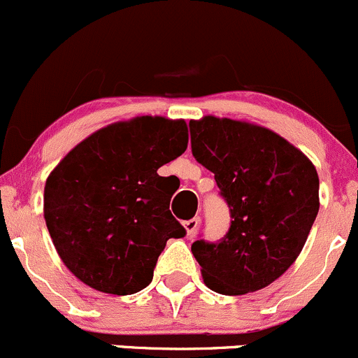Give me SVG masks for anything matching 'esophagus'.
I'll use <instances>...</instances> for the list:
<instances>
[{
  "label": "esophagus",
  "instance_id": "34e87169",
  "mask_svg": "<svg viewBox=\"0 0 358 358\" xmlns=\"http://www.w3.org/2000/svg\"><path fill=\"white\" fill-rule=\"evenodd\" d=\"M199 221H201L199 217H192V220H189V221H183V227H185V229H187V235L192 236L195 231H197Z\"/></svg>",
  "mask_w": 358,
  "mask_h": 358
}]
</instances>
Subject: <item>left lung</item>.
Listing matches in <instances>:
<instances>
[{"mask_svg":"<svg viewBox=\"0 0 358 358\" xmlns=\"http://www.w3.org/2000/svg\"><path fill=\"white\" fill-rule=\"evenodd\" d=\"M195 159L214 173L231 223L192 254L206 287L243 295L268 287L295 262L319 213V176L302 150L264 127L229 118L192 120Z\"/></svg>","mask_w":358,"mask_h":358,"instance_id":"obj_1","label":"left lung"}]
</instances>
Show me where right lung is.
I'll return each instance as SVG.
<instances>
[{"label": "right lung", "instance_id": "obj_1", "mask_svg": "<svg viewBox=\"0 0 358 358\" xmlns=\"http://www.w3.org/2000/svg\"><path fill=\"white\" fill-rule=\"evenodd\" d=\"M187 144L183 120L137 116L94 131L52 169L44 220L59 257L82 283L131 295L152 281L168 240L187 235L157 169Z\"/></svg>", "mask_w": 358, "mask_h": 358}]
</instances>
